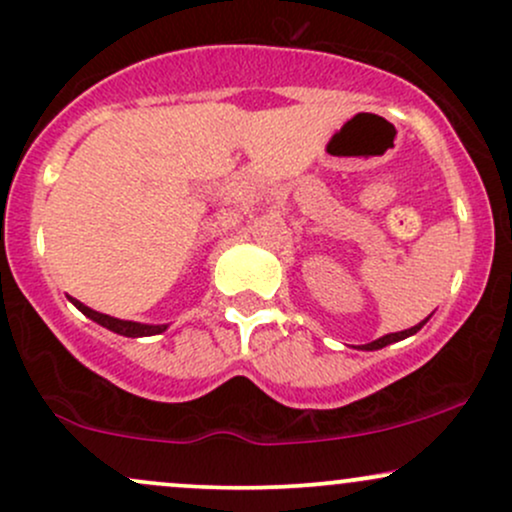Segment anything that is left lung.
<instances>
[{
    "label": "left lung",
    "instance_id": "8db88e82",
    "mask_svg": "<svg viewBox=\"0 0 512 512\" xmlns=\"http://www.w3.org/2000/svg\"><path fill=\"white\" fill-rule=\"evenodd\" d=\"M428 319H430V317H428ZM428 319H423L421 324L411 326V329H406V331H399V333H387V336L377 338V341H372V343H365L363 350H380V348H384V346H389V343L404 341V338H409V336H413V333H416V331H421V329H423V324H426Z\"/></svg>",
    "mask_w": 512,
    "mask_h": 512
}]
</instances>
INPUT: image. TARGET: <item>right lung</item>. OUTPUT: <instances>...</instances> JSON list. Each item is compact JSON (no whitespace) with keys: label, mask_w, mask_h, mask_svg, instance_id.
<instances>
[{"label":"right lung","mask_w":512,"mask_h":512,"mask_svg":"<svg viewBox=\"0 0 512 512\" xmlns=\"http://www.w3.org/2000/svg\"><path fill=\"white\" fill-rule=\"evenodd\" d=\"M70 302L79 309V312L86 314V317L94 319L96 324H101L103 329H108V331H113V333H120V336L140 338V336H154V333L166 331V324H137V321H125V319H116V317H108V314L96 312V309L86 307V304H82L79 300H74V297H70Z\"/></svg>","instance_id":"1"}]
</instances>
